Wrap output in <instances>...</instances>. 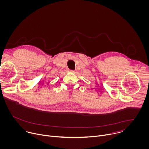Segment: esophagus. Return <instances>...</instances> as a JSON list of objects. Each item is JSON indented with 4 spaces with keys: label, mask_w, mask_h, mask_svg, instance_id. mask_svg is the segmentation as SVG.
Segmentation results:
<instances>
[{
    "label": "esophagus",
    "mask_w": 149,
    "mask_h": 149,
    "mask_svg": "<svg viewBox=\"0 0 149 149\" xmlns=\"http://www.w3.org/2000/svg\"><path fill=\"white\" fill-rule=\"evenodd\" d=\"M68 72H74V71H72V70H68Z\"/></svg>",
    "instance_id": "34e87169"
}]
</instances>
